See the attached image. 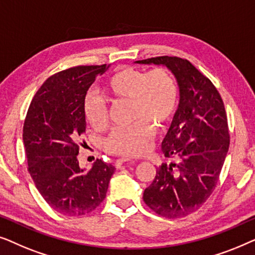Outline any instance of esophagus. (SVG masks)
<instances>
[{
	"instance_id": "34e87169",
	"label": "esophagus",
	"mask_w": 255,
	"mask_h": 255,
	"mask_svg": "<svg viewBox=\"0 0 255 255\" xmlns=\"http://www.w3.org/2000/svg\"><path fill=\"white\" fill-rule=\"evenodd\" d=\"M128 160H130L128 158H120V159H117L116 161H115V166H116V167H120L121 165H123L124 162H128Z\"/></svg>"
}]
</instances>
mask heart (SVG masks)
Wrapping results in <instances>:
<instances>
[{"label":"heart","instance_id":"b5f03b06","mask_svg":"<svg viewBox=\"0 0 255 255\" xmlns=\"http://www.w3.org/2000/svg\"><path fill=\"white\" fill-rule=\"evenodd\" d=\"M104 90L114 101H131L133 127L115 128L104 139L107 152L124 156H139L151 148L154 137L152 124L161 128L169 123L179 104L175 80L163 68L144 72L124 67L111 74L104 82ZM83 115L90 127L103 130L108 124V107L95 94L83 100Z\"/></svg>","mask_w":255,"mask_h":255}]
</instances>
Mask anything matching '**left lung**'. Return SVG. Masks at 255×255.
<instances>
[{
  "label": "left lung",
  "mask_w": 255,
  "mask_h": 255,
  "mask_svg": "<svg viewBox=\"0 0 255 255\" xmlns=\"http://www.w3.org/2000/svg\"><path fill=\"white\" fill-rule=\"evenodd\" d=\"M135 62L166 66L179 83V108L161 144L166 158L179 163L156 168L142 198L162 217H184L198 210L217 186L230 145L224 103L210 80L187 59L163 55Z\"/></svg>",
  "instance_id": "obj_1"
}]
</instances>
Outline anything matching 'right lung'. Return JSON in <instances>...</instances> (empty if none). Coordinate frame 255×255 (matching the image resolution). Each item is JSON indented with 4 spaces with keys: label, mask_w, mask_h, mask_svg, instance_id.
Returning <instances> with one entry per match:
<instances>
[{
    "label": "right lung",
    "mask_w": 255,
    "mask_h": 255,
    "mask_svg": "<svg viewBox=\"0 0 255 255\" xmlns=\"http://www.w3.org/2000/svg\"><path fill=\"white\" fill-rule=\"evenodd\" d=\"M108 65L76 66L52 75L31 101L23 127L27 170L46 203L66 216H82L106 198L115 167L97 159L79 166V140L86 131L83 100ZM82 145V144H80Z\"/></svg>",
    "instance_id": "right-lung-1"
}]
</instances>
